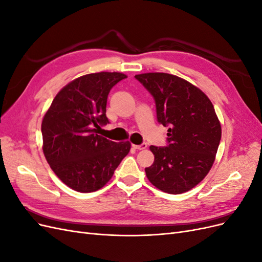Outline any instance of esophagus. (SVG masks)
Instances as JSON below:
<instances>
[{
  "label": "esophagus",
  "mask_w": 262,
  "mask_h": 262,
  "mask_svg": "<svg viewBox=\"0 0 262 262\" xmlns=\"http://www.w3.org/2000/svg\"><path fill=\"white\" fill-rule=\"evenodd\" d=\"M132 146H133L134 148H137V149H145V148L147 147V144H146V143H142V144H140V145L133 144Z\"/></svg>",
  "instance_id": "1"
}]
</instances>
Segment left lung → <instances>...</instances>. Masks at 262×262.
Wrapping results in <instances>:
<instances>
[{
    "label": "left lung",
    "instance_id": "8db88e82",
    "mask_svg": "<svg viewBox=\"0 0 262 262\" xmlns=\"http://www.w3.org/2000/svg\"><path fill=\"white\" fill-rule=\"evenodd\" d=\"M137 80L154 97L157 121L169 126L167 146L150 145L154 163L146 177L170 194L189 191L215 161L222 129L211 100L200 89L168 73H143Z\"/></svg>",
    "mask_w": 262,
    "mask_h": 262
}]
</instances>
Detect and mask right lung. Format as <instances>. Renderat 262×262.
<instances>
[{"mask_svg": "<svg viewBox=\"0 0 262 262\" xmlns=\"http://www.w3.org/2000/svg\"><path fill=\"white\" fill-rule=\"evenodd\" d=\"M126 75L118 72L86 74L57 94L42 119L43 154L59 179L78 192L104 187L131 148L129 141L113 142L98 136L107 124L110 90Z\"/></svg>", "mask_w": 262, "mask_h": 262, "instance_id": "add662e5", "label": "right lung"}]
</instances>
